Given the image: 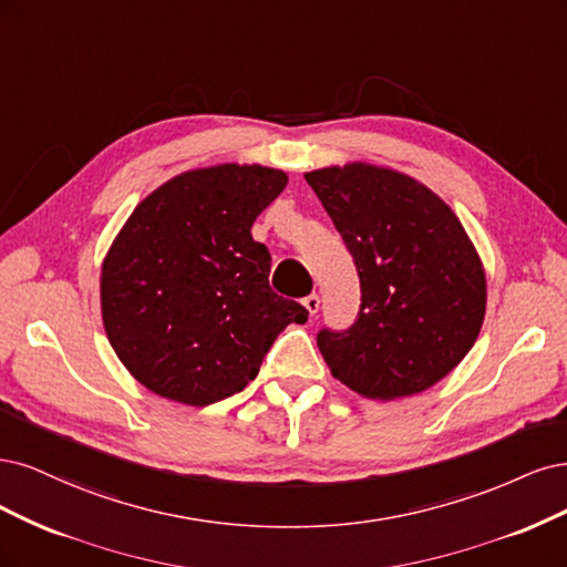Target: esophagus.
<instances>
[{
	"mask_svg": "<svg viewBox=\"0 0 567 567\" xmlns=\"http://www.w3.org/2000/svg\"><path fill=\"white\" fill-rule=\"evenodd\" d=\"M303 306H306V310L310 313V318L318 316V310H320V297H318V295H308V297L303 299Z\"/></svg>",
	"mask_w": 567,
	"mask_h": 567,
	"instance_id": "obj_1",
	"label": "esophagus"
}]
</instances>
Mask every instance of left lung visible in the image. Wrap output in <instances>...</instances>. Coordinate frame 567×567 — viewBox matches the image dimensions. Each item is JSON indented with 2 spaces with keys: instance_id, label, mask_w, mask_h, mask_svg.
Here are the masks:
<instances>
[{
  "instance_id": "left-lung-1",
  "label": "left lung",
  "mask_w": 567,
  "mask_h": 567,
  "mask_svg": "<svg viewBox=\"0 0 567 567\" xmlns=\"http://www.w3.org/2000/svg\"><path fill=\"white\" fill-rule=\"evenodd\" d=\"M358 268V320L318 349L351 391L395 400L450 374L476 343L487 285L454 212L412 176L351 162L306 174Z\"/></svg>"
}]
</instances>
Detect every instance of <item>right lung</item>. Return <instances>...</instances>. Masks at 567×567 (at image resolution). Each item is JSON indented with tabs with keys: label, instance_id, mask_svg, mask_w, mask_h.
<instances>
[{
	"label": "right lung",
	"instance_id": "1",
	"mask_svg": "<svg viewBox=\"0 0 567 567\" xmlns=\"http://www.w3.org/2000/svg\"><path fill=\"white\" fill-rule=\"evenodd\" d=\"M287 186L261 164L174 176L126 218L101 268L107 341L145 389L205 408L240 393L308 310L268 285L251 224Z\"/></svg>",
	"mask_w": 567,
	"mask_h": 567
}]
</instances>
